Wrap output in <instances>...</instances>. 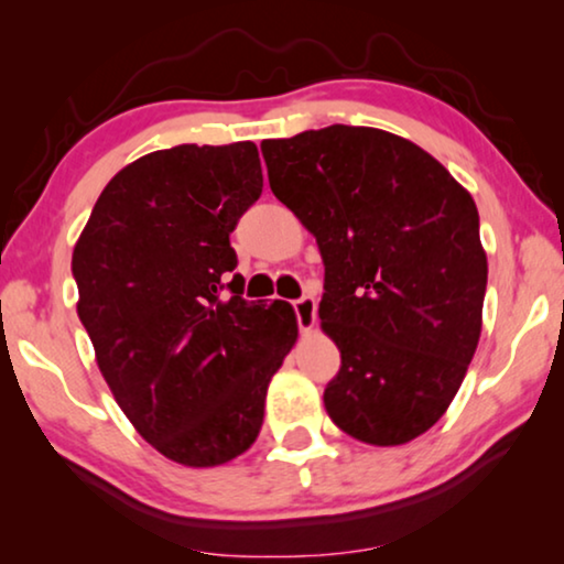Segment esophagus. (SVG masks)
<instances>
[{
    "label": "esophagus",
    "mask_w": 564,
    "mask_h": 564,
    "mask_svg": "<svg viewBox=\"0 0 564 564\" xmlns=\"http://www.w3.org/2000/svg\"><path fill=\"white\" fill-rule=\"evenodd\" d=\"M292 311H295L297 326H300V330H303V334L313 330L315 318H318V305H315V297L303 295L300 300H295V303H292Z\"/></svg>",
    "instance_id": "obj_1"
}]
</instances>
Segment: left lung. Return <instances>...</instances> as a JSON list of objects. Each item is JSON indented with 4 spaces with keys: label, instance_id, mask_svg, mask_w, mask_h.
Returning a JSON list of instances; mask_svg holds the SVG:
<instances>
[{
    "label": "left lung",
    "instance_id": "obj_1",
    "mask_svg": "<svg viewBox=\"0 0 564 564\" xmlns=\"http://www.w3.org/2000/svg\"><path fill=\"white\" fill-rule=\"evenodd\" d=\"M269 187L318 241L321 326L341 351L330 421L375 446L421 436L475 357L488 259L469 192L405 138L328 126L261 143Z\"/></svg>",
    "mask_w": 564,
    "mask_h": 564
}]
</instances>
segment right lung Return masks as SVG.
I'll return each instance as SVG.
<instances>
[{
	"mask_svg": "<svg viewBox=\"0 0 564 564\" xmlns=\"http://www.w3.org/2000/svg\"><path fill=\"white\" fill-rule=\"evenodd\" d=\"M264 187L251 141L184 143L120 169L72 272L99 372L138 434L184 467L257 442L267 388L297 338L288 303L241 297L230 234Z\"/></svg>",
	"mask_w": 564,
	"mask_h": 564,
	"instance_id": "1",
	"label": "right lung"
}]
</instances>
